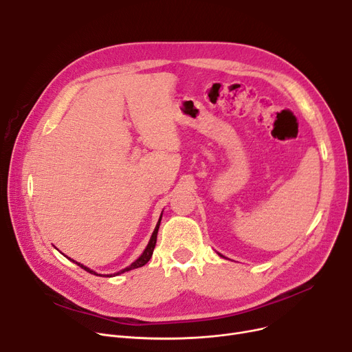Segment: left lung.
Here are the masks:
<instances>
[{"label":"left lung","mask_w":352,"mask_h":352,"mask_svg":"<svg viewBox=\"0 0 352 352\" xmlns=\"http://www.w3.org/2000/svg\"><path fill=\"white\" fill-rule=\"evenodd\" d=\"M219 255H221V254H219ZM221 256H223V255H221Z\"/></svg>","instance_id":"obj_1"}]
</instances>
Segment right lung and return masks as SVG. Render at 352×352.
<instances>
[{
	"instance_id": "right-lung-1",
	"label": "right lung",
	"mask_w": 352,
	"mask_h": 352,
	"mask_svg": "<svg viewBox=\"0 0 352 352\" xmlns=\"http://www.w3.org/2000/svg\"><path fill=\"white\" fill-rule=\"evenodd\" d=\"M161 217H162V214H161ZM161 217H160V219H158V224H157V227H155V230H154V232H153V235H151V238H150V243H148V245H146V248L144 250V252L137 258V260L131 264V265H128L126 268H124V270H121V271H118V272H116V274H111V275H107V276H113V275H120V274H122V272H126V271H131V270H135V268H140V267H142V265H145L148 261H150V258L153 256V252H154V248H155V244H157V234H158V228H160V223H161ZM68 258V256H67ZM68 260H71V258H68ZM72 263H76L77 265H80L82 270H85V271H88L89 274H94V275H100L101 276V274H97L96 271H92V270H89L88 267H85V265H82V264H80V263H77V261H74V260H71Z\"/></svg>"
}]
</instances>
